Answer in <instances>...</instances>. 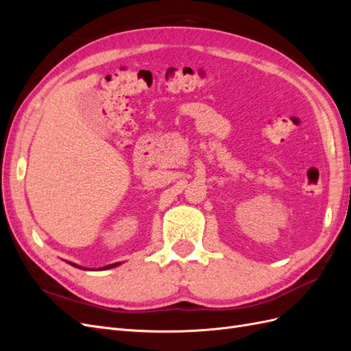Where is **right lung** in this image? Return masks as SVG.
I'll list each match as a JSON object with an SVG mask.
<instances>
[{
	"label": "right lung",
	"instance_id": "add662e5",
	"mask_svg": "<svg viewBox=\"0 0 351 351\" xmlns=\"http://www.w3.org/2000/svg\"><path fill=\"white\" fill-rule=\"evenodd\" d=\"M115 265H117V263H112V265H110V267L112 268V267H115ZM107 268H108V267H107Z\"/></svg>",
	"mask_w": 351,
	"mask_h": 351
}]
</instances>
